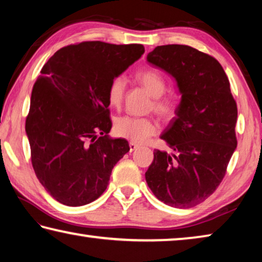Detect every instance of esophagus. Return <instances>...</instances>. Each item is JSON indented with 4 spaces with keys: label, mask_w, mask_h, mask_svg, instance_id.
<instances>
[{
    "label": "esophagus",
    "mask_w": 262,
    "mask_h": 262,
    "mask_svg": "<svg viewBox=\"0 0 262 262\" xmlns=\"http://www.w3.org/2000/svg\"><path fill=\"white\" fill-rule=\"evenodd\" d=\"M137 148H140V145H139V144L134 143V142H130V143H129V149H130V151H134V150H136Z\"/></svg>",
    "instance_id": "esophagus-1"
}]
</instances>
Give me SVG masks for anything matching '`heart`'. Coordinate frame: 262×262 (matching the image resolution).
<instances>
[{"label": "heart", "instance_id": "1", "mask_svg": "<svg viewBox=\"0 0 262 262\" xmlns=\"http://www.w3.org/2000/svg\"><path fill=\"white\" fill-rule=\"evenodd\" d=\"M136 77L145 90L156 98L154 101V110L165 119L173 117L177 111V101L171 97H163L166 90V81L163 75L158 70L144 69L137 73ZM125 89L126 77L122 75L115 76L111 81L107 89V99L111 106H120L125 95ZM114 130L119 136L142 143L157 132V125L150 118L122 115L115 120Z\"/></svg>", "mask_w": 262, "mask_h": 262}]
</instances>
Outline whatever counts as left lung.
Returning <instances> with one entry per match:
<instances>
[{"instance_id":"1","label":"left lung","mask_w":262,"mask_h":262,"mask_svg":"<svg viewBox=\"0 0 262 262\" xmlns=\"http://www.w3.org/2000/svg\"><path fill=\"white\" fill-rule=\"evenodd\" d=\"M147 61L174 78L181 98L161 135L173 152L155 150L145 180L159 201L186 209L209 198L224 178L237 148V104L215 57L165 45L150 52Z\"/></svg>"}]
</instances>
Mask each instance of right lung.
Returning a JSON list of instances; mask_svg holds the SVG:
<instances>
[{"label":"right lung","instance_id":"right-lung-1","mask_svg":"<svg viewBox=\"0 0 262 262\" xmlns=\"http://www.w3.org/2000/svg\"><path fill=\"white\" fill-rule=\"evenodd\" d=\"M143 53L140 43L84 41L61 48L42 67L25 130L35 176L62 205L98 199L112 168L129 151L127 140L108 135L107 89Z\"/></svg>","mask_w":262,"mask_h":262}]
</instances>
